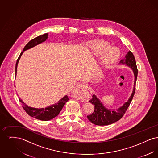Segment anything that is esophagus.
I'll use <instances>...</instances> for the list:
<instances>
[{"instance_id":"1","label":"esophagus","mask_w":158,"mask_h":158,"mask_svg":"<svg viewBox=\"0 0 158 158\" xmlns=\"http://www.w3.org/2000/svg\"><path fill=\"white\" fill-rule=\"evenodd\" d=\"M88 90V87L85 84H81L78 85L74 89V92L77 96L78 98L82 99L84 97V95L86 92H87Z\"/></svg>"}]
</instances>
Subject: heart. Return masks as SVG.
I'll list each match as a JSON object with an SVG mask.
<instances>
[{"mask_svg": "<svg viewBox=\"0 0 158 158\" xmlns=\"http://www.w3.org/2000/svg\"><path fill=\"white\" fill-rule=\"evenodd\" d=\"M91 50L96 56H102L100 63L105 68L110 66L120 59V52L115 47H111L106 41L94 40L88 43Z\"/></svg>", "mask_w": 158, "mask_h": 158, "instance_id": "1", "label": "heart"}]
</instances>
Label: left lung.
<instances>
[{
	"label": "left lung",
	"mask_w": 158,
	"mask_h": 158,
	"mask_svg": "<svg viewBox=\"0 0 158 158\" xmlns=\"http://www.w3.org/2000/svg\"><path fill=\"white\" fill-rule=\"evenodd\" d=\"M119 64H126L128 67L131 68L133 71L135 75V83L133 90L132 92L131 95L128 99L127 101L126 102L123 106L118 108L117 110H111L107 109L104 105L101 102L100 100L98 99L95 95H92V98L89 101L95 106V110L94 112L88 115V119L91 123L95 125L98 126H106L120 120L123 117L124 114L127 111L129 105L130 104L133 96L135 95V82L137 80L138 70L136 66L135 58L133 54L130 51L128 52L125 58L120 60Z\"/></svg>",
	"instance_id": "8db88e82"
}]
</instances>
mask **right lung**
I'll return each instance as SVG.
<instances>
[{
  "label": "right lung",
  "instance_id": "right-lung-1",
  "mask_svg": "<svg viewBox=\"0 0 158 158\" xmlns=\"http://www.w3.org/2000/svg\"><path fill=\"white\" fill-rule=\"evenodd\" d=\"M48 33L44 34L42 35H40L37 37L29 41L27 45L25 46V47L23 49V51L21 53L18 60L16 63V66H15V74L16 75V72H17V66L19 62V60L20 59L24 51L27 50L31 48L35 47V45H38L47 39L48 38ZM19 101L21 102V104L23 105V108L25 111V112L27 113L31 117H34L38 120H40L42 121H48L52 120L57 116L61 110H62L63 107L64 106V104L67 102L69 98L68 96L66 95L63 98H61L57 103H55V104L50 105L49 106H47L46 108H32L26 105L23 101L22 99L20 98L19 99Z\"/></svg>",
  "mask_w": 158,
  "mask_h": 158
}]
</instances>
